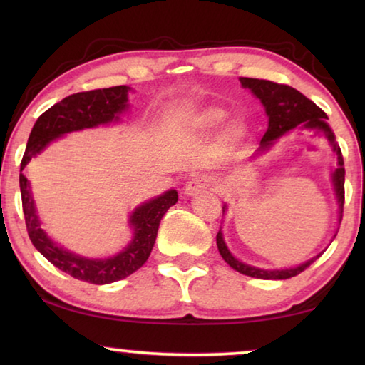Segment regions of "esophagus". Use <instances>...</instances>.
I'll use <instances>...</instances> for the list:
<instances>
[{"mask_svg": "<svg viewBox=\"0 0 365 365\" xmlns=\"http://www.w3.org/2000/svg\"><path fill=\"white\" fill-rule=\"evenodd\" d=\"M211 185H212V180L207 175H195L190 178L187 185H185V195L187 196L200 195L211 187Z\"/></svg>", "mask_w": 365, "mask_h": 365, "instance_id": "34e87169", "label": "esophagus"}]
</instances>
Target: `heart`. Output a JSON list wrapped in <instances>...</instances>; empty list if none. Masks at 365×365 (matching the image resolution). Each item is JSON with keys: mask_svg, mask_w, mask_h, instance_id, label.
<instances>
[{"mask_svg": "<svg viewBox=\"0 0 365 365\" xmlns=\"http://www.w3.org/2000/svg\"><path fill=\"white\" fill-rule=\"evenodd\" d=\"M225 110L219 108H209L201 110L200 114L195 117V125L201 130H212V128L219 127L225 120Z\"/></svg>", "mask_w": 365, "mask_h": 365, "instance_id": "heart-1", "label": "heart"}]
</instances>
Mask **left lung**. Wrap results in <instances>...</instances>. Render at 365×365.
Listing matches in <instances>:
<instances>
[{"instance_id":"obj_1","label":"left lung","mask_w":365,"mask_h":365,"mask_svg":"<svg viewBox=\"0 0 365 365\" xmlns=\"http://www.w3.org/2000/svg\"><path fill=\"white\" fill-rule=\"evenodd\" d=\"M240 82L245 86V88H250L252 93H255L261 103L264 104L265 113L269 115V127L265 130L264 137L261 140V148L259 150H267V148L274 143V141L285 135L287 132L293 130L296 127H306V128H316V130L322 132L327 140L333 145V150H335L338 156V168L335 169V174H333V185H335L336 197L339 202V207H341V215H339V220L343 217V206H344V160L343 154L339 146L336 145L335 133L330 128L329 123H327V114L320 109L316 103H312L309 98H306L298 90L292 88L289 85L283 83H275L270 82V80H259V78H248L242 77ZM217 248L220 256L224 257V261L230 265L240 274H245L248 277H255V279H264V280H285L289 277H294L301 274L302 270H306L309 265H311L317 257L311 259L306 264H301L299 267L294 269H287V270H262L251 267V265H246L240 262L238 259H235L230 251L224 243V238H222V232L217 233Z\"/></svg>"}]
</instances>
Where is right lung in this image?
I'll list each match as a JSON object with an SVG mask.
<instances>
[{"label":"right lung","instance_id":"add662e5","mask_svg":"<svg viewBox=\"0 0 365 365\" xmlns=\"http://www.w3.org/2000/svg\"><path fill=\"white\" fill-rule=\"evenodd\" d=\"M128 90L130 88L127 85H119L110 86V88L80 91V93L67 96L54 104L35 122L21 163L19 183L22 211L30 242L59 270L66 272L73 279L95 283V285H106V283L125 279L148 261L154 242H156L159 222L168 212V209L174 206L178 200L177 191L170 190L168 193L160 195L156 200L140 206L132 214L130 225L133 227L135 237L132 243L119 255L109 259H85L58 248L41 230L38 215L35 212L32 193H30V183L24 174V169L49 141L61 135L119 119L117 114L122 113L127 106Z\"/></svg>","mask_w":365,"mask_h":365}]
</instances>
